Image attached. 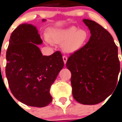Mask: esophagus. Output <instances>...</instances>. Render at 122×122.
<instances>
[{"label": "esophagus", "instance_id": "esophagus-1", "mask_svg": "<svg viewBox=\"0 0 122 122\" xmlns=\"http://www.w3.org/2000/svg\"><path fill=\"white\" fill-rule=\"evenodd\" d=\"M62 58H63V60H64V64H66V62H67L68 58H67V56H63Z\"/></svg>", "mask_w": 122, "mask_h": 122}]
</instances>
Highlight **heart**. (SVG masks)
I'll return each mask as SVG.
<instances>
[{"label": "heart", "mask_w": 122, "mask_h": 122, "mask_svg": "<svg viewBox=\"0 0 122 122\" xmlns=\"http://www.w3.org/2000/svg\"><path fill=\"white\" fill-rule=\"evenodd\" d=\"M52 41L57 44H63L64 50L67 52H73L81 49L84 45L87 39L88 33L85 29L76 27H70L66 29H54L52 31ZM46 41L50 43L48 38Z\"/></svg>", "instance_id": "obj_1"}]
</instances>
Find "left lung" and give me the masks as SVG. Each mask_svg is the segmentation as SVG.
<instances>
[{
    "label": "left lung",
    "mask_w": 122,
    "mask_h": 122,
    "mask_svg": "<svg viewBox=\"0 0 122 122\" xmlns=\"http://www.w3.org/2000/svg\"><path fill=\"white\" fill-rule=\"evenodd\" d=\"M83 21L91 36L85 45L70 54L66 67L71 73L74 99L91 105L102 102L113 93L121 68L118 46L110 33L95 21Z\"/></svg>",
    "instance_id": "8db88e82"
}]
</instances>
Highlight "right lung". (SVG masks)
<instances>
[{"label": "right lung", "mask_w": 122, "mask_h": 122, "mask_svg": "<svg viewBox=\"0 0 122 122\" xmlns=\"http://www.w3.org/2000/svg\"><path fill=\"white\" fill-rule=\"evenodd\" d=\"M42 42L35 27L21 24L12 33L6 51V76L10 91L30 107H45L51 102L50 88L64 65L60 51L43 56L37 46Z\"/></svg>", "instance_id": "add662e5"}]
</instances>
